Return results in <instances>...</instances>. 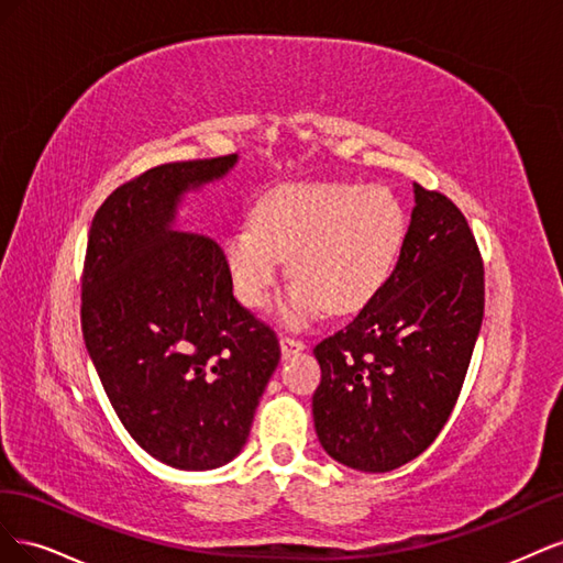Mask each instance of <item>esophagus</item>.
<instances>
[{
  "mask_svg": "<svg viewBox=\"0 0 563 563\" xmlns=\"http://www.w3.org/2000/svg\"><path fill=\"white\" fill-rule=\"evenodd\" d=\"M279 345H282V354H284V356H291V354L305 350L302 340H298V338H294V335H282V338H279Z\"/></svg>",
  "mask_w": 563,
  "mask_h": 563,
  "instance_id": "34e87169",
  "label": "esophagus"
}]
</instances>
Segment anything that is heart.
<instances>
[{
  "label": "heart",
  "instance_id": "b5f03b06",
  "mask_svg": "<svg viewBox=\"0 0 563 563\" xmlns=\"http://www.w3.org/2000/svg\"><path fill=\"white\" fill-rule=\"evenodd\" d=\"M406 240V213L385 187L352 183L279 185L255 201L251 225L223 242L232 291L263 310L282 277L294 279L282 319L305 327L323 310L352 314L380 294Z\"/></svg>",
  "mask_w": 563,
  "mask_h": 563
}]
</instances>
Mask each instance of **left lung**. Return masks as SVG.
<instances>
[{
	"mask_svg": "<svg viewBox=\"0 0 563 563\" xmlns=\"http://www.w3.org/2000/svg\"><path fill=\"white\" fill-rule=\"evenodd\" d=\"M399 261L345 329L314 347V428L338 463L389 472L444 430L484 319V263L455 203L413 183Z\"/></svg>",
	"mask_w": 563,
	"mask_h": 563,
	"instance_id": "obj_1",
	"label": "left lung"
}]
</instances>
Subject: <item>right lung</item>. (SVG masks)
<instances>
[{"label":"right lung","mask_w":563,"mask_h":563,"mask_svg":"<svg viewBox=\"0 0 563 563\" xmlns=\"http://www.w3.org/2000/svg\"><path fill=\"white\" fill-rule=\"evenodd\" d=\"M236 155L150 168L100 203L81 277V333L106 395L143 451L213 470L246 444L279 340L232 296L225 255L176 230L183 197Z\"/></svg>","instance_id":"1"}]
</instances>
